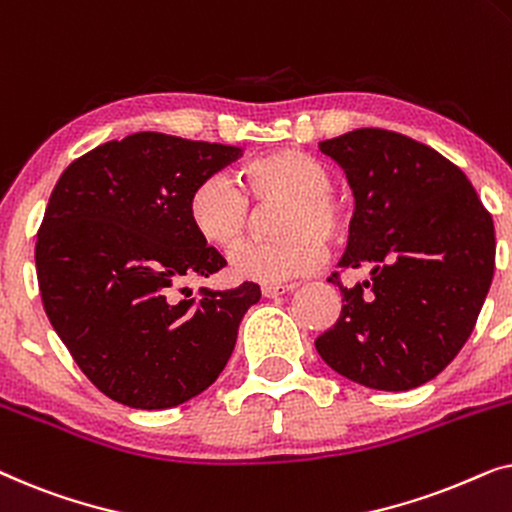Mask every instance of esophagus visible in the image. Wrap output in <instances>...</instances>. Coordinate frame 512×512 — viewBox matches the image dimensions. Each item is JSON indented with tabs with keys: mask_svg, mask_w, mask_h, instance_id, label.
Here are the masks:
<instances>
[{
	"mask_svg": "<svg viewBox=\"0 0 512 512\" xmlns=\"http://www.w3.org/2000/svg\"><path fill=\"white\" fill-rule=\"evenodd\" d=\"M293 289H296V284H263L261 293L265 298H277V296H284V293H289Z\"/></svg>",
	"mask_w": 512,
	"mask_h": 512,
	"instance_id": "esophagus-1",
	"label": "esophagus"
}]
</instances>
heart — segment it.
I'll list each match as a JSON object with an SVG mask.
<instances>
[{
  "instance_id": "1",
  "label": "heart",
  "mask_w": 512,
  "mask_h": 512,
  "mask_svg": "<svg viewBox=\"0 0 512 512\" xmlns=\"http://www.w3.org/2000/svg\"><path fill=\"white\" fill-rule=\"evenodd\" d=\"M331 184L324 160L284 146L237 170L240 191L216 174L200 179L186 198V219L202 242L230 251L249 233V205L279 202L270 223L275 240L249 244L230 258L235 279L279 284L317 270L326 258V242L338 244L352 230V207Z\"/></svg>"
}]
</instances>
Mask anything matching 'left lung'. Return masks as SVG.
Returning <instances> with one entry per match:
<instances>
[{"instance_id":"left-lung-1","label":"left lung","mask_w":512,"mask_h":512,"mask_svg":"<svg viewBox=\"0 0 512 512\" xmlns=\"http://www.w3.org/2000/svg\"><path fill=\"white\" fill-rule=\"evenodd\" d=\"M347 174L354 216L333 328L314 340L335 373L363 387L408 391L429 382L473 333L494 277L492 214L457 165L391 130L361 128L319 142Z\"/></svg>"}]
</instances>
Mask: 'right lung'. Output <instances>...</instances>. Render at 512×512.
<instances>
[{
  "instance_id": "right-lung-1",
  "label": "right lung",
  "mask_w": 512,
  "mask_h": 512,
  "mask_svg": "<svg viewBox=\"0 0 512 512\" xmlns=\"http://www.w3.org/2000/svg\"><path fill=\"white\" fill-rule=\"evenodd\" d=\"M240 156V146L135 132L76 158L55 184L34 249L41 300L79 368L114 401L174 408L226 368L261 289H181L226 265L195 235L186 198Z\"/></svg>"
}]
</instances>
